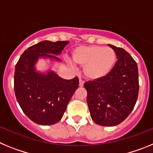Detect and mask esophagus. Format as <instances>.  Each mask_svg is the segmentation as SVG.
I'll return each instance as SVG.
<instances>
[{
	"instance_id": "1",
	"label": "esophagus",
	"mask_w": 153,
	"mask_h": 153,
	"mask_svg": "<svg viewBox=\"0 0 153 153\" xmlns=\"http://www.w3.org/2000/svg\"><path fill=\"white\" fill-rule=\"evenodd\" d=\"M83 85H84V82H83L82 79H79V86H80V87H82V86H83Z\"/></svg>"
}]
</instances>
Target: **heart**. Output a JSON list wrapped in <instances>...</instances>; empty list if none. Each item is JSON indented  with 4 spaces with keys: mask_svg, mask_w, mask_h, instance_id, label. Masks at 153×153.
Instances as JSON below:
<instances>
[{
    "mask_svg": "<svg viewBox=\"0 0 153 153\" xmlns=\"http://www.w3.org/2000/svg\"><path fill=\"white\" fill-rule=\"evenodd\" d=\"M72 58L76 64L83 67L85 77L92 81L100 80L108 76L117 61L114 50L99 45L76 47L73 51Z\"/></svg>",
    "mask_w": 153,
    "mask_h": 153,
    "instance_id": "heart-1",
    "label": "heart"
}]
</instances>
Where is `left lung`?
Wrapping results in <instances>:
<instances>
[{"instance_id":"obj_1","label":"left lung","mask_w":153,"mask_h":153,"mask_svg":"<svg viewBox=\"0 0 153 153\" xmlns=\"http://www.w3.org/2000/svg\"><path fill=\"white\" fill-rule=\"evenodd\" d=\"M117 53V62L108 76L88 81L87 104L92 120L103 126H114L125 120L139 94V73L136 61L123 48L108 44Z\"/></svg>"}]
</instances>
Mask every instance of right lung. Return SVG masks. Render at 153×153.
<instances>
[{
	"label": "right lung",
	"instance_id": "right-lung-1",
	"mask_svg": "<svg viewBox=\"0 0 153 153\" xmlns=\"http://www.w3.org/2000/svg\"><path fill=\"white\" fill-rule=\"evenodd\" d=\"M69 41L44 40L28 47L16 64L14 92L17 100L27 117L35 123L49 126L63 117L67 104L79 86V79H64L52 70L60 63L61 54ZM49 60L44 71L36 69L39 59Z\"/></svg>",
	"mask_w": 153,
	"mask_h": 153
}]
</instances>
